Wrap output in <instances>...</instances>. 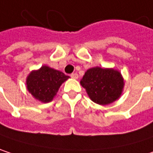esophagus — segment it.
Segmentation results:
<instances>
[{
  "mask_svg": "<svg viewBox=\"0 0 153 153\" xmlns=\"http://www.w3.org/2000/svg\"><path fill=\"white\" fill-rule=\"evenodd\" d=\"M71 77H72V78H73V79H78V74H71Z\"/></svg>",
  "mask_w": 153,
  "mask_h": 153,
  "instance_id": "obj_1",
  "label": "esophagus"
}]
</instances>
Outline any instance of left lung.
<instances>
[{"label": "left lung", "mask_w": 153, "mask_h": 153, "mask_svg": "<svg viewBox=\"0 0 153 153\" xmlns=\"http://www.w3.org/2000/svg\"><path fill=\"white\" fill-rule=\"evenodd\" d=\"M80 84L93 102L105 105L113 103L120 97L124 79L117 70L93 67L85 73Z\"/></svg>", "instance_id": "obj_1"}]
</instances>
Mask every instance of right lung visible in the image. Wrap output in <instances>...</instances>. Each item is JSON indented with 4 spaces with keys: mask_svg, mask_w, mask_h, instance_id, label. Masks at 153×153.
<instances>
[{
    "mask_svg": "<svg viewBox=\"0 0 153 153\" xmlns=\"http://www.w3.org/2000/svg\"><path fill=\"white\" fill-rule=\"evenodd\" d=\"M69 76L47 65L33 71L26 78V88L32 96L42 102H51L60 86Z\"/></svg>",
    "mask_w": 153,
    "mask_h": 153,
    "instance_id": "add662e5",
    "label": "right lung"
}]
</instances>
